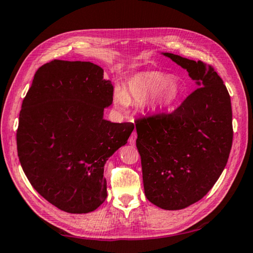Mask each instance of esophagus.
Wrapping results in <instances>:
<instances>
[{
    "instance_id": "esophagus-1",
    "label": "esophagus",
    "mask_w": 253,
    "mask_h": 253,
    "mask_svg": "<svg viewBox=\"0 0 253 253\" xmlns=\"http://www.w3.org/2000/svg\"><path fill=\"white\" fill-rule=\"evenodd\" d=\"M136 138H137L136 131H132L130 137H129V139H128V143H129V144L131 145V146H134V145L136 144Z\"/></svg>"
}]
</instances>
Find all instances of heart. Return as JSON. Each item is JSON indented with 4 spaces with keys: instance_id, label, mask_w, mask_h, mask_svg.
<instances>
[{
    "instance_id": "b5f03b06",
    "label": "heart",
    "mask_w": 253,
    "mask_h": 253,
    "mask_svg": "<svg viewBox=\"0 0 253 253\" xmlns=\"http://www.w3.org/2000/svg\"><path fill=\"white\" fill-rule=\"evenodd\" d=\"M184 84L176 77L160 71H140L126 81L124 90H116L115 106L125 111L129 102H144L151 114L168 110L181 99Z\"/></svg>"
}]
</instances>
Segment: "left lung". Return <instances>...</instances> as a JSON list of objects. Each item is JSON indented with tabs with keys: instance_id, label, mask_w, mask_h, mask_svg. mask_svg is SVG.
Returning a JSON list of instances; mask_svg holds the SVG:
<instances>
[{
	"instance_id": "obj_1",
	"label": "left lung",
	"mask_w": 253,
	"mask_h": 253,
	"mask_svg": "<svg viewBox=\"0 0 253 253\" xmlns=\"http://www.w3.org/2000/svg\"><path fill=\"white\" fill-rule=\"evenodd\" d=\"M162 54L185 69L199 88L174 113L137 122L136 146L147 200L163 210H181L202 199L223 172L232 146V108L211 66Z\"/></svg>"
}]
</instances>
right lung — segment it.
I'll list each match as a JSON object with an SVG mask.
<instances>
[{"mask_svg": "<svg viewBox=\"0 0 253 253\" xmlns=\"http://www.w3.org/2000/svg\"><path fill=\"white\" fill-rule=\"evenodd\" d=\"M113 95L101 67L53 60L38 69L23 99L21 166L34 190L62 211L92 212L107 198L106 162L134 130L131 123L104 119Z\"/></svg>", "mask_w": 253, "mask_h": 253, "instance_id": "obj_1", "label": "right lung"}]
</instances>
